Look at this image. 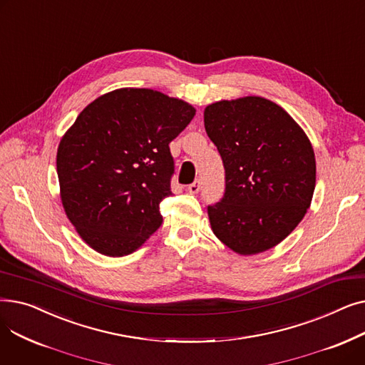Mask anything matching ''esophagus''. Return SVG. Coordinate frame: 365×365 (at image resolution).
<instances>
[{
	"label": "esophagus",
	"instance_id": "34e87169",
	"mask_svg": "<svg viewBox=\"0 0 365 365\" xmlns=\"http://www.w3.org/2000/svg\"><path fill=\"white\" fill-rule=\"evenodd\" d=\"M200 189H201V183H200V180H195L194 183H190L189 186H187V190L190 194H198L200 192Z\"/></svg>",
	"mask_w": 365,
	"mask_h": 365
}]
</instances>
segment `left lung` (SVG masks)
Instances as JSON below:
<instances>
[{"label":"left lung","mask_w":365,"mask_h":365,"mask_svg":"<svg viewBox=\"0 0 365 365\" xmlns=\"http://www.w3.org/2000/svg\"><path fill=\"white\" fill-rule=\"evenodd\" d=\"M204 127L225 167V194L207 207L215 235L238 255L269 250L311 205L317 165L308 136L259 96L208 105Z\"/></svg>","instance_id":"obj_1"}]
</instances>
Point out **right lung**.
I'll return each mask as SVG.
<instances>
[{"label": "right lung", "mask_w": 365, "mask_h": 365, "mask_svg": "<svg viewBox=\"0 0 365 365\" xmlns=\"http://www.w3.org/2000/svg\"><path fill=\"white\" fill-rule=\"evenodd\" d=\"M195 108L149 88H120L93 101L57 149V176L68 219L101 255L133 253L163 223L171 197L170 142Z\"/></svg>", "instance_id": "right-lung-1"}]
</instances>
